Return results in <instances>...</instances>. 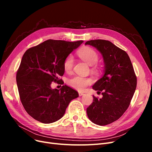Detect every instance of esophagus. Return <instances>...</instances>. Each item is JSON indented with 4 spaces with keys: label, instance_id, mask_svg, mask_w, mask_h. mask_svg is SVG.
<instances>
[{
    "label": "esophagus",
    "instance_id": "34e87169",
    "mask_svg": "<svg viewBox=\"0 0 152 152\" xmlns=\"http://www.w3.org/2000/svg\"><path fill=\"white\" fill-rule=\"evenodd\" d=\"M79 96H83V95H84V93H81V92H79Z\"/></svg>",
    "mask_w": 152,
    "mask_h": 152
}]
</instances>
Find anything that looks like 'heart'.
<instances>
[{
  "label": "heart",
  "instance_id": "b5f03b06",
  "mask_svg": "<svg viewBox=\"0 0 152 152\" xmlns=\"http://www.w3.org/2000/svg\"><path fill=\"white\" fill-rule=\"evenodd\" d=\"M82 60L87 63L89 65H93L98 62L99 56L98 53L95 50L90 48H84L79 50L77 53ZM74 59L72 55L70 54L65 59L63 62L64 70L66 72H70L73 66ZM92 83V79L88 77H84L79 75H75L68 80V84L72 88L76 90L82 91L87 86Z\"/></svg>",
  "mask_w": 152,
  "mask_h": 152
}]
</instances>
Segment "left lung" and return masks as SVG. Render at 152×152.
<instances>
[{"instance_id": "8db88e82", "label": "left lung", "mask_w": 152, "mask_h": 152, "mask_svg": "<svg viewBox=\"0 0 152 152\" xmlns=\"http://www.w3.org/2000/svg\"><path fill=\"white\" fill-rule=\"evenodd\" d=\"M96 48L104 62L103 76L93 86L102 92V98L93 96V102L87 114L93 123L106 126L118 120L126 111L135 92L137 78L127 53L106 40H91L86 42Z\"/></svg>"}]
</instances>
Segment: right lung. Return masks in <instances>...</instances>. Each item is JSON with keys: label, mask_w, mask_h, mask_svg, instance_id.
Here are the masks:
<instances>
[{"label": "right lung", "mask_w": 152, "mask_h": 152, "mask_svg": "<svg viewBox=\"0 0 152 152\" xmlns=\"http://www.w3.org/2000/svg\"><path fill=\"white\" fill-rule=\"evenodd\" d=\"M83 40L67 42L49 39L32 47L23 56L16 73V82L21 103L36 121L50 124L58 121L69 103L79 96L66 85L53 89V82L61 81L65 70L63 62Z\"/></svg>", "instance_id": "right-lung-1"}]
</instances>
